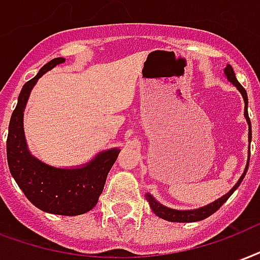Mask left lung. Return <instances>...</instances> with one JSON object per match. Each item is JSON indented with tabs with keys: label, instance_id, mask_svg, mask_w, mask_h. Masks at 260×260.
Wrapping results in <instances>:
<instances>
[{
	"label": "left lung",
	"instance_id": "obj_1",
	"mask_svg": "<svg viewBox=\"0 0 260 260\" xmlns=\"http://www.w3.org/2000/svg\"><path fill=\"white\" fill-rule=\"evenodd\" d=\"M224 76L228 78L229 81L232 82L233 85L236 86L238 89V92L241 93L244 99V117H245V120L248 122V140H249V143H251V138H252V131H251V121H249V117H248V96H247V91L244 89L241 84L237 81V78H236V74H234V70H233V67L230 64L224 67ZM249 155H251V151L248 150V159H247V165H245V169H244L243 175L240 176V179L237 180V183L233 186V189L226 193L222 197H219L218 200H215L212 203L207 204V205H204L201 208L197 209H186V211H182V209H174V208H169V207H165L161 203H158L157 200L151 196L150 193L146 194V200L149 201V205L151 211L158 216V218L164 219V220H168V222H179V223H189V222H199V220H203V219L208 218L211 216L212 213H215L218 211L220 207H222L223 204L226 203L229 200V197L234 193V190H237V187L240 186V183L243 182L244 176L247 174L248 171V165H249Z\"/></svg>",
	"mask_w": 260,
	"mask_h": 260
}]
</instances>
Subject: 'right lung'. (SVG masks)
<instances>
[{
	"label": "right lung",
	"mask_w": 260,
	"mask_h": 260,
	"mask_svg": "<svg viewBox=\"0 0 260 260\" xmlns=\"http://www.w3.org/2000/svg\"><path fill=\"white\" fill-rule=\"evenodd\" d=\"M64 57L48 61L38 74L23 85L13 110L7 139L9 171L32 205L44 212L76 216L91 211L105 187L106 178L120 154L118 147L103 150L86 164L59 168L44 162L28 150L23 115L32 88L47 71L64 63Z\"/></svg>",
	"instance_id": "add662e5"
}]
</instances>
